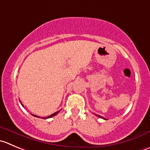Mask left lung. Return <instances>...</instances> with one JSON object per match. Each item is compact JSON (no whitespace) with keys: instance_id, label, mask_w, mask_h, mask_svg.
<instances>
[{"instance_id":"1","label":"left lung","mask_w":150,"mask_h":150,"mask_svg":"<svg viewBox=\"0 0 150 150\" xmlns=\"http://www.w3.org/2000/svg\"><path fill=\"white\" fill-rule=\"evenodd\" d=\"M96 116H97V117H100V118H102V119H104V120H105V119L104 118V117H102L101 116H100V115H97V114H95Z\"/></svg>"}]
</instances>
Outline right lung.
Segmentation results:
<instances>
[{"label": "right lung", "instance_id": "obj_1", "mask_svg": "<svg viewBox=\"0 0 150 150\" xmlns=\"http://www.w3.org/2000/svg\"><path fill=\"white\" fill-rule=\"evenodd\" d=\"M22 105H23V104H22ZM59 111H60V110H59V111H56V113H54V114H51V115H50V116H49V117H45V118H42V119H47V118H51V117H54V116H56V114H59ZM33 116H34V117H37V116H36V115H33Z\"/></svg>", "mask_w": 150, "mask_h": 150}]
</instances>
